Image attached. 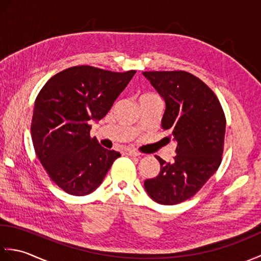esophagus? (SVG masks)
<instances>
[{"mask_svg": "<svg viewBox=\"0 0 261 261\" xmlns=\"http://www.w3.org/2000/svg\"><path fill=\"white\" fill-rule=\"evenodd\" d=\"M125 153L127 154V156H131V157H138V156H140V153L135 151V150H126Z\"/></svg>", "mask_w": 261, "mask_h": 261, "instance_id": "esophagus-1", "label": "esophagus"}]
</instances>
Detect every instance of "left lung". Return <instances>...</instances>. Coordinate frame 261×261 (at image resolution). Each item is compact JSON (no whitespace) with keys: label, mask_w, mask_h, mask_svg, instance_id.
Segmentation results:
<instances>
[{"label":"left lung","mask_w":261,"mask_h":261,"mask_svg":"<svg viewBox=\"0 0 261 261\" xmlns=\"http://www.w3.org/2000/svg\"><path fill=\"white\" fill-rule=\"evenodd\" d=\"M164 98L162 119L168 139L177 142L173 163H160L158 176L145 180L154 202L174 205L201 190L222 162L225 115L214 92L198 77L184 70L143 71Z\"/></svg>","instance_id":"1"}]
</instances>
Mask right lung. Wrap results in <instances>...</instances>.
<instances>
[{
	"label": "right lung",
	"mask_w": 261,
	"mask_h": 261,
	"mask_svg": "<svg viewBox=\"0 0 261 261\" xmlns=\"http://www.w3.org/2000/svg\"><path fill=\"white\" fill-rule=\"evenodd\" d=\"M135 74L75 66L53 76L39 92L31 122L33 148L50 179L70 195L95 191L121 156L91 138V121L108 114Z\"/></svg>",
	"instance_id": "right-lung-1"
}]
</instances>
